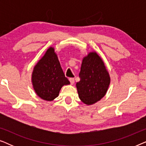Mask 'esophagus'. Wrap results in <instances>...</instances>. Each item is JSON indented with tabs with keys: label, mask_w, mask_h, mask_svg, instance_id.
<instances>
[{
	"label": "esophagus",
	"mask_w": 146,
	"mask_h": 146,
	"mask_svg": "<svg viewBox=\"0 0 146 146\" xmlns=\"http://www.w3.org/2000/svg\"><path fill=\"white\" fill-rule=\"evenodd\" d=\"M69 81L72 85L74 84V79L73 78H69Z\"/></svg>",
	"instance_id": "esophagus-1"
}]
</instances>
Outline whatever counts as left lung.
<instances>
[{
	"instance_id": "1",
	"label": "left lung",
	"mask_w": 146,
	"mask_h": 146,
	"mask_svg": "<svg viewBox=\"0 0 146 146\" xmlns=\"http://www.w3.org/2000/svg\"><path fill=\"white\" fill-rule=\"evenodd\" d=\"M79 77L77 90L80 99L85 104H94L106 95L110 77L102 59L96 52L84 57Z\"/></svg>"
}]
</instances>
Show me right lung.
<instances>
[{
	"instance_id": "obj_1",
	"label": "right lung",
	"mask_w": 146,
	"mask_h": 146,
	"mask_svg": "<svg viewBox=\"0 0 146 146\" xmlns=\"http://www.w3.org/2000/svg\"><path fill=\"white\" fill-rule=\"evenodd\" d=\"M32 83L36 94L46 101L55 99L62 87L70 84L54 48L50 47L34 67Z\"/></svg>"
}]
</instances>
